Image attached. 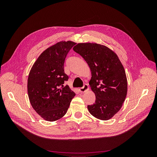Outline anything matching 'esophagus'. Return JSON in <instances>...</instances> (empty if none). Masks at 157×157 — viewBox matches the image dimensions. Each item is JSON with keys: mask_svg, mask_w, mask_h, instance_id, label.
Instances as JSON below:
<instances>
[{"mask_svg": "<svg viewBox=\"0 0 157 157\" xmlns=\"http://www.w3.org/2000/svg\"><path fill=\"white\" fill-rule=\"evenodd\" d=\"M89 90L88 85L86 84H85L84 85L83 87L79 88V91H80V92L82 93V92H85L86 91H87V90Z\"/></svg>", "mask_w": 157, "mask_h": 157, "instance_id": "34e87169", "label": "esophagus"}]
</instances>
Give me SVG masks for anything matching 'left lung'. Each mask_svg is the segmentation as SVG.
Instances as JSON below:
<instances>
[{
    "mask_svg": "<svg viewBox=\"0 0 157 157\" xmlns=\"http://www.w3.org/2000/svg\"><path fill=\"white\" fill-rule=\"evenodd\" d=\"M73 50L86 61L91 71L89 84L96 96L88 105L98 119H110L120 110L127 94L126 73L117 55L107 46L96 43H78Z\"/></svg>",
    "mask_w": 157,
    "mask_h": 157,
    "instance_id": "8db88e82",
    "label": "left lung"
}]
</instances>
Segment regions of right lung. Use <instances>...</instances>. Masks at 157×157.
Segmentation results:
<instances>
[{"label": "right lung", "mask_w": 157, "mask_h": 157, "mask_svg": "<svg viewBox=\"0 0 157 157\" xmlns=\"http://www.w3.org/2000/svg\"><path fill=\"white\" fill-rule=\"evenodd\" d=\"M76 43L61 41L45 50L37 58L27 80V92L33 108L47 121H55L67 111L75 93L64 72L65 58Z\"/></svg>", "instance_id": "right-lung-1"}]
</instances>
